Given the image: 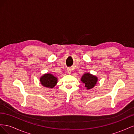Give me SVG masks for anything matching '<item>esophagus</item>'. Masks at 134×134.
<instances>
[{
	"instance_id": "34e87169",
	"label": "esophagus",
	"mask_w": 134,
	"mask_h": 134,
	"mask_svg": "<svg viewBox=\"0 0 134 134\" xmlns=\"http://www.w3.org/2000/svg\"><path fill=\"white\" fill-rule=\"evenodd\" d=\"M71 68H68V69H67V72H68V74H71Z\"/></svg>"
}]
</instances>
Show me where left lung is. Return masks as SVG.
Wrapping results in <instances>:
<instances>
[{
	"label": "left lung",
	"mask_w": 134,
	"mask_h": 134,
	"mask_svg": "<svg viewBox=\"0 0 134 134\" xmlns=\"http://www.w3.org/2000/svg\"><path fill=\"white\" fill-rule=\"evenodd\" d=\"M81 81L84 84L86 90H90L96 86L98 81V78L96 75L91 74L90 72H86L81 78Z\"/></svg>",
	"instance_id": "1"
}]
</instances>
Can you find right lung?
I'll return each mask as SVG.
<instances>
[{
	"instance_id": "obj_1",
	"label": "right lung",
	"mask_w": 134,
	"mask_h": 134,
	"mask_svg": "<svg viewBox=\"0 0 134 134\" xmlns=\"http://www.w3.org/2000/svg\"><path fill=\"white\" fill-rule=\"evenodd\" d=\"M58 78L50 73L44 74L40 78V82L42 86L48 88H53L55 87L58 83Z\"/></svg>"
}]
</instances>
